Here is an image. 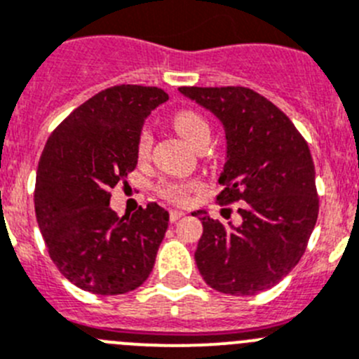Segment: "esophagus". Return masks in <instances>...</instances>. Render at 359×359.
<instances>
[{
    "mask_svg": "<svg viewBox=\"0 0 359 359\" xmlns=\"http://www.w3.org/2000/svg\"><path fill=\"white\" fill-rule=\"evenodd\" d=\"M182 216H184L182 210H177V209L170 210V221H172V223H175V221H179Z\"/></svg>",
    "mask_w": 359,
    "mask_h": 359,
    "instance_id": "esophagus-1",
    "label": "esophagus"
}]
</instances>
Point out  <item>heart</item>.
<instances>
[{
	"label": "heart",
	"instance_id": "heart-1",
	"mask_svg": "<svg viewBox=\"0 0 359 359\" xmlns=\"http://www.w3.org/2000/svg\"><path fill=\"white\" fill-rule=\"evenodd\" d=\"M173 129L179 133L180 138L187 143V145L195 147L202 138H207L210 134L209 123L207 120L200 115L198 111L193 109H180L173 115L172 118ZM152 149V134L149 129H143L138 136V157L140 159H147ZM193 184H166L163 187V195L166 198L173 200V202H184L187 198V193L193 189Z\"/></svg>",
	"mask_w": 359,
	"mask_h": 359
}]
</instances>
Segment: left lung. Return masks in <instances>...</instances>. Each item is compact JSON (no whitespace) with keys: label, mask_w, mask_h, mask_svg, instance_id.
I'll return each mask as SVG.
<instances>
[{"label":"left lung","mask_w":359,"mask_h":359,"mask_svg":"<svg viewBox=\"0 0 359 359\" xmlns=\"http://www.w3.org/2000/svg\"><path fill=\"white\" fill-rule=\"evenodd\" d=\"M225 129L226 163L219 203L244 202L241 225L195 210L203 233L196 267L209 287L230 296L271 289L296 267L319 214L316 166L285 113L244 86L179 88Z\"/></svg>","instance_id":"left-lung-1"}]
</instances>
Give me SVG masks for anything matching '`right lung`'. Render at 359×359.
<instances>
[{
    "instance_id": "right-lung-1",
    "label": "right lung",
    "mask_w": 359,
    "mask_h": 359,
    "mask_svg": "<svg viewBox=\"0 0 359 359\" xmlns=\"http://www.w3.org/2000/svg\"><path fill=\"white\" fill-rule=\"evenodd\" d=\"M166 100L156 86L102 90L56 127L40 156V233L60 273L86 292H130L152 273L168 210L152 202L120 219L109 207V189L136 168L143 122Z\"/></svg>"
}]
</instances>
